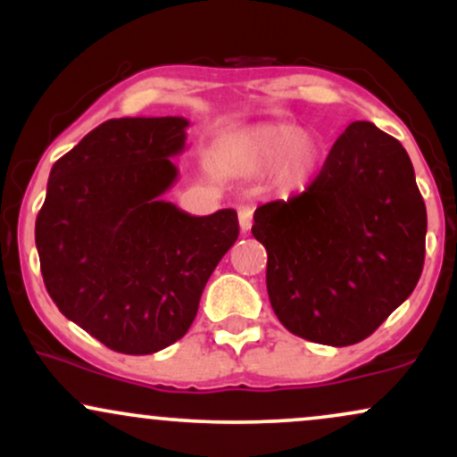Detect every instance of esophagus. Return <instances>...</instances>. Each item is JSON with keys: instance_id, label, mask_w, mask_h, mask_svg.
Listing matches in <instances>:
<instances>
[{"instance_id": "1", "label": "esophagus", "mask_w": 457, "mask_h": 457, "mask_svg": "<svg viewBox=\"0 0 457 457\" xmlns=\"http://www.w3.org/2000/svg\"><path fill=\"white\" fill-rule=\"evenodd\" d=\"M238 223H240V232L246 234L251 229V225H253V206H240L238 208Z\"/></svg>"}]
</instances>
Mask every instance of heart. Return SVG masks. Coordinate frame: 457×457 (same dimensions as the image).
I'll return each instance as SVG.
<instances>
[{
	"instance_id": "obj_1",
	"label": "heart",
	"mask_w": 457,
	"mask_h": 457,
	"mask_svg": "<svg viewBox=\"0 0 457 457\" xmlns=\"http://www.w3.org/2000/svg\"><path fill=\"white\" fill-rule=\"evenodd\" d=\"M243 156L251 165L275 167L279 187L295 191L318 174L322 162V139L295 124H262L240 139Z\"/></svg>"
}]
</instances>
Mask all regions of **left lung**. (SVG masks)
<instances>
[{"instance_id": "left-lung-1", "label": "left lung", "mask_w": 457, "mask_h": 457, "mask_svg": "<svg viewBox=\"0 0 457 457\" xmlns=\"http://www.w3.org/2000/svg\"><path fill=\"white\" fill-rule=\"evenodd\" d=\"M253 221L270 305L309 342H363L421 277L426 204L406 150L371 122L350 124L307 191L264 204Z\"/></svg>"}]
</instances>
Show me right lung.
<instances>
[{
  "mask_svg": "<svg viewBox=\"0 0 457 457\" xmlns=\"http://www.w3.org/2000/svg\"><path fill=\"white\" fill-rule=\"evenodd\" d=\"M188 120H107L51 167L36 219L46 292L68 320L124 354L185 337L212 270L238 238L223 208L193 217L161 195L178 180Z\"/></svg>",
  "mask_w": 457,
  "mask_h": 457,
  "instance_id": "add662e5",
  "label": "right lung"
}]
</instances>
